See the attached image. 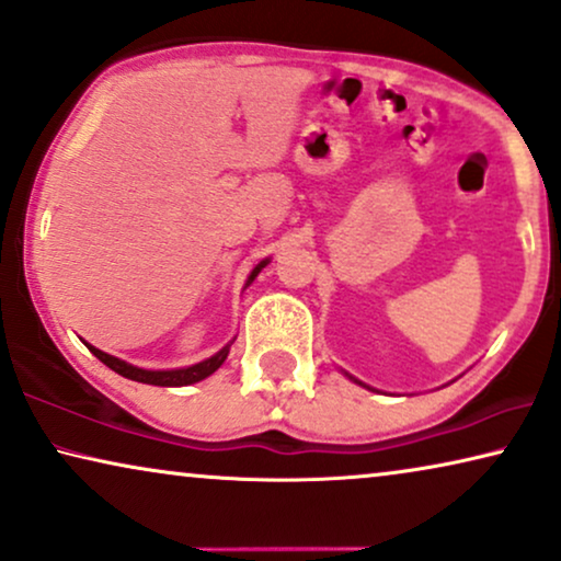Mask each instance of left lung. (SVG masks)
Wrapping results in <instances>:
<instances>
[{"mask_svg": "<svg viewBox=\"0 0 561 561\" xmlns=\"http://www.w3.org/2000/svg\"><path fill=\"white\" fill-rule=\"evenodd\" d=\"M350 378H352V375H350ZM352 380H355V378H352ZM355 382H359V380H355ZM359 386H365V382H359ZM367 388V386H365ZM373 390V388H370Z\"/></svg>", "mask_w": 561, "mask_h": 561, "instance_id": "8db88e82", "label": "left lung"}]
</instances>
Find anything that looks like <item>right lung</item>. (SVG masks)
I'll return each instance as SVG.
<instances>
[{"instance_id": "right-lung-1", "label": "right lung", "mask_w": 561, "mask_h": 561, "mask_svg": "<svg viewBox=\"0 0 561 561\" xmlns=\"http://www.w3.org/2000/svg\"><path fill=\"white\" fill-rule=\"evenodd\" d=\"M265 265H267V260H263V263H257L255 271L250 273V278H248V283H244V286H250V283L257 278V273L263 271ZM87 347L94 352V357L102 359V363L110 367V370L119 373L122 378H129V380H137V382H148V386L175 388V386H191V382H198V380L209 378L211 373H217L219 367H221V363H225V359H227L229 347H232V344L221 347L217 355H211L209 359H204V363H196V365H191V367H181V370H142V367H135V365L125 363V359L106 355V352L91 347V344H87Z\"/></svg>"}]
</instances>
